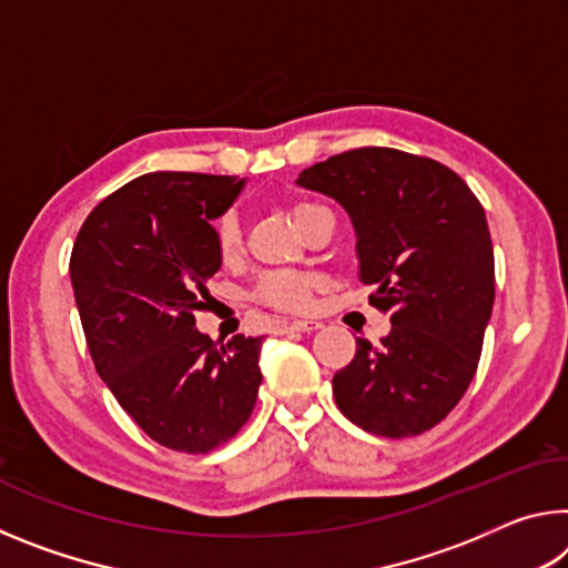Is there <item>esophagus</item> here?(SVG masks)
Listing matches in <instances>:
<instances>
[{
	"instance_id": "esophagus-1",
	"label": "esophagus",
	"mask_w": 568,
	"mask_h": 568,
	"mask_svg": "<svg viewBox=\"0 0 568 568\" xmlns=\"http://www.w3.org/2000/svg\"><path fill=\"white\" fill-rule=\"evenodd\" d=\"M323 328L321 321H291L287 323V331H295V333H313Z\"/></svg>"
}]
</instances>
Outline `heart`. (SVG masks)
Masks as SVG:
<instances>
[{"label": "heart", "mask_w": 568, "mask_h": 568, "mask_svg": "<svg viewBox=\"0 0 568 568\" xmlns=\"http://www.w3.org/2000/svg\"><path fill=\"white\" fill-rule=\"evenodd\" d=\"M323 210L315 203H295L291 207V217L295 227L301 230L307 217L313 213ZM215 245L217 253L223 261H233V257L240 253V225L237 217L233 213L223 215L215 223ZM313 277L303 275V273H291V271H281V273H267L261 277L257 283V301L265 305H273L277 311H305L307 303H311L313 295Z\"/></svg>", "instance_id": "1"}]
</instances>
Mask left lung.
<instances>
[{
  "instance_id": "obj_1",
  "label": "left lung",
  "mask_w": 568,
  "mask_h": 568,
  "mask_svg": "<svg viewBox=\"0 0 568 568\" xmlns=\"http://www.w3.org/2000/svg\"><path fill=\"white\" fill-rule=\"evenodd\" d=\"M355 230L358 281L390 315L373 345L333 376L345 418L376 436H418L444 420L476 376L494 307V245L478 197L454 170L393 148H358L303 170Z\"/></svg>"
}]
</instances>
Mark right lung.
Listing matches in <instances>:
<instances>
[{"label": "right lung", "instance_id": "add662e5", "mask_svg": "<svg viewBox=\"0 0 568 568\" xmlns=\"http://www.w3.org/2000/svg\"><path fill=\"white\" fill-rule=\"evenodd\" d=\"M243 187L225 175L150 172L92 210L70 257L100 378L152 440L185 454L233 438L263 383V338L217 345L195 328L223 265L213 220Z\"/></svg>", "mask_w": 568, "mask_h": 568}]
</instances>
